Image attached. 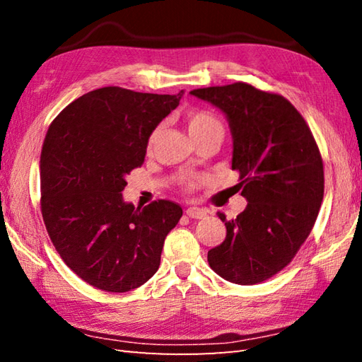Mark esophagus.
I'll return each instance as SVG.
<instances>
[{"label":"esophagus","mask_w":362,"mask_h":362,"mask_svg":"<svg viewBox=\"0 0 362 362\" xmlns=\"http://www.w3.org/2000/svg\"><path fill=\"white\" fill-rule=\"evenodd\" d=\"M187 214L189 218L194 219H204L206 216V210L205 209H199V206H189L187 210Z\"/></svg>","instance_id":"1"}]
</instances>
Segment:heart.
<instances>
[{"label": "heart", "instance_id": "obj_1", "mask_svg": "<svg viewBox=\"0 0 362 362\" xmlns=\"http://www.w3.org/2000/svg\"><path fill=\"white\" fill-rule=\"evenodd\" d=\"M187 127H188V132L193 138L197 135H202L205 132H211V130H221V132H224V126H222L219 118L214 117L211 112H206V110L189 112L187 115ZM157 136H158V129L153 130L149 136V141H148L149 149L156 144ZM197 183H199V179H188L183 182V185H185L187 189H194L197 187Z\"/></svg>", "mask_w": 362, "mask_h": 362}]
</instances>
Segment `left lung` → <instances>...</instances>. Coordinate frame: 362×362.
Listing matches in <instances>:
<instances>
[{
	"mask_svg": "<svg viewBox=\"0 0 362 362\" xmlns=\"http://www.w3.org/2000/svg\"><path fill=\"white\" fill-rule=\"evenodd\" d=\"M191 95L226 113L233 136L232 169L247 206L226 222L227 236L209 250L222 279L257 284L286 267L311 233L324 199V161L302 115L281 95L250 83L206 87Z\"/></svg>",
	"mask_w": 362,
	"mask_h": 362,
	"instance_id": "left-lung-1",
	"label": "left lung"
}]
</instances>
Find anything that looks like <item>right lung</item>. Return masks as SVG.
I'll use <instances>...</instances> for the list:
<instances>
[{"label":"right lung","instance_id":"obj_1","mask_svg":"<svg viewBox=\"0 0 362 362\" xmlns=\"http://www.w3.org/2000/svg\"><path fill=\"white\" fill-rule=\"evenodd\" d=\"M182 95L98 88L68 104L46 132L45 227L64 263L91 286L127 292L157 272L182 206L160 199L140 210L122 201L121 191L127 174L143 165L152 130Z\"/></svg>","mask_w":362,"mask_h":362}]
</instances>
